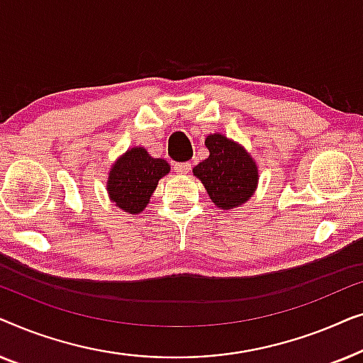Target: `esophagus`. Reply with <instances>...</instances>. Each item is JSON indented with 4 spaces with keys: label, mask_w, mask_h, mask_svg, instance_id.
<instances>
[{
    "label": "esophagus",
    "mask_w": 363,
    "mask_h": 363,
    "mask_svg": "<svg viewBox=\"0 0 363 363\" xmlns=\"http://www.w3.org/2000/svg\"><path fill=\"white\" fill-rule=\"evenodd\" d=\"M175 170L178 173H182V175H186V173L191 172V163L190 162H185V163H175Z\"/></svg>",
    "instance_id": "1"
}]
</instances>
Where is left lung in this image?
I'll return each mask as SVG.
<instances>
[{
    "mask_svg": "<svg viewBox=\"0 0 363 363\" xmlns=\"http://www.w3.org/2000/svg\"><path fill=\"white\" fill-rule=\"evenodd\" d=\"M205 145L210 157L193 168L218 208L230 210L250 200L257 183V168L246 150L230 138L213 133Z\"/></svg>",
    "mask_w": 363,
    "mask_h": 363,
    "instance_id": "left-lung-1",
    "label": "left lung"
}]
</instances>
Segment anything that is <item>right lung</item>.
Here are the masks:
<instances>
[{"label":"right lung","mask_w":363,"mask_h":363,"mask_svg":"<svg viewBox=\"0 0 363 363\" xmlns=\"http://www.w3.org/2000/svg\"><path fill=\"white\" fill-rule=\"evenodd\" d=\"M170 172L162 158H152L145 148L137 147L122 155L112 167L107 190L112 201L127 213H140L147 206L158 180Z\"/></svg>","instance_id":"1"}]
</instances>
